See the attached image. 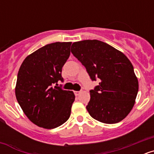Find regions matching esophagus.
Here are the masks:
<instances>
[{"instance_id": "34e87169", "label": "esophagus", "mask_w": 154, "mask_h": 154, "mask_svg": "<svg viewBox=\"0 0 154 154\" xmlns=\"http://www.w3.org/2000/svg\"><path fill=\"white\" fill-rule=\"evenodd\" d=\"M80 92H81V91H74V93L75 96H79L80 94Z\"/></svg>"}]
</instances>
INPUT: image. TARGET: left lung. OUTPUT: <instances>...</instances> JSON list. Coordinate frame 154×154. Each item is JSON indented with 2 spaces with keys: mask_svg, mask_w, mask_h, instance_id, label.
<instances>
[{
  "mask_svg": "<svg viewBox=\"0 0 154 154\" xmlns=\"http://www.w3.org/2000/svg\"><path fill=\"white\" fill-rule=\"evenodd\" d=\"M71 51L92 81L100 80L90 90L86 109L91 116L107 124L123 120L133 109L139 89L130 61L123 52L99 40L74 42Z\"/></svg>",
  "mask_w": 154,
  "mask_h": 154,
  "instance_id": "8db88e82",
  "label": "left lung"
}]
</instances>
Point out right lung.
Listing matches in <instances>:
<instances>
[{
    "instance_id": "add662e5",
    "label": "right lung",
    "mask_w": 154,
    "mask_h": 154,
    "mask_svg": "<svg viewBox=\"0 0 154 154\" xmlns=\"http://www.w3.org/2000/svg\"><path fill=\"white\" fill-rule=\"evenodd\" d=\"M71 45H46L27 56L19 69L16 99L27 117L40 127L54 129L70 116L74 93L54 85L63 82L62 69L70 55Z\"/></svg>"
}]
</instances>
